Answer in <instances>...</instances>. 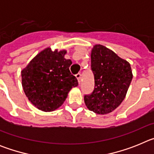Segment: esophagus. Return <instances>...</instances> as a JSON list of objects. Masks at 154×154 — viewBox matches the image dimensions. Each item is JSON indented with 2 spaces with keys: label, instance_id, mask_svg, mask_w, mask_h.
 <instances>
[{
  "label": "esophagus",
  "instance_id": "obj_1",
  "mask_svg": "<svg viewBox=\"0 0 154 154\" xmlns=\"http://www.w3.org/2000/svg\"><path fill=\"white\" fill-rule=\"evenodd\" d=\"M75 77L76 79H78L79 83H80V82H81V74H80V73H77V74L75 75Z\"/></svg>",
  "mask_w": 154,
  "mask_h": 154
}]
</instances>
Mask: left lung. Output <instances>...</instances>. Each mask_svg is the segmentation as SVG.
<instances>
[{"mask_svg": "<svg viewBox=\"0 0 154 154\" xmlns=\"http://www.w3.org/2000/svg\"><path fill=\"white\" fill-rule=\"evenodd\" d=\"M91 69L95 87L90 95L84 96L85 106L95 113L108 114L126 97L133 79L130 64L112 50L96 45L91 51Z\"/></svg>", "mask_w": 154, "mask_h": 154, "instance_id": "left-lung-1", "label": "left lung"}]
</instances>
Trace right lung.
Instances as JSON below:
<instances>
[{"label":"right lung","mask_w":154,"mask_h":154,"mask_svg":"<svg viewBox=\"0 0 154 154\" xmlns=\"http://www.w3.org/2000/svg\"><path fill=\"white\" fill-rule=\"evenodd\" d=\"M66 50H42L21 71L24 92L38 109L51 112L60 107L78 80L71 74L70 59H65Z\"/></svg>","instance_id":"obj_1"}]
</instances>
